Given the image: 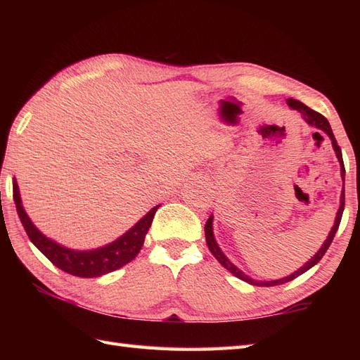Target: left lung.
<instances>
[{
  "instance_id": "obj_1",
  "label": "left lung",
  "mask_w": 360,
  "mask_h": 360,
  "mask_svg": "<svg viewBox=\"0 0 360 360\" xmlns=\"http://www.w3.org/2000/svg\"><path fill=\"white\" fill-rule=\"evenodd\" d=\"M286 102H288V105L290 106V108L297 110L298 112H300L302 116H303V119L307 120L311 127H316V128H319V129H322V131H325L328 136H330V139H331V142H333V148H334V151H335V156H338L339 162H340V176H342V179H343V184H345V167H343L342 151H340V147L338 145V141H335V137H334V134H333V129H331L330 122H328L326 117L322 116V114L314 111V110H311L309 106H307L304 103L295 101V98H288ZM343 207H345V187H342L340 207H339V210H338V215H335L334 226H333V229H331L330 235H328V238H326L325 243L322 244V248H320V249L317 250V254H316L314 257H312L308 263H304V264L300 267V269L295 271L294 274H290L289 277H285V278H278V280H272V281L254 280V278H250L249 275L244 274L243 271H240L238 267H236L233 263H231V259H229V258L224 255V252L219 249L218 243H217V240H215V235H213V215L209 217L207 223H205V227H204L205 241H207V246H209V250L212 252V255L218 259V262L221 263V266L226 267V269H227L229 272H232V274L235 275V277H238L240 280L248 281L249 285H254V286H277V285H283V283H288V281H290V280L297 278L298 275L304 274L308 269H311L312 266H316V264L320 262V259H322V257L325 255V252L328 250V248L331 246V243H333V240H334L335 232H338L339 224H340V219H342Z\"/></svg>"
}]
</instances>
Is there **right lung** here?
I'll use <instances>...</instances> for the list:
<instances>
[{
    "label": "right lung",
    "instance_id": "right-lung-1",
    "mask_svg": "<svg viewBox=\"0 0 360 360\" xmlns=\"http://www.w3.org/2000/svg\"><path fill=\"white\" fill-rule=\"evenodd\" d=\"M13 201L15 205H17L21 224L25 227L29 240L35 244V248L52 264H56L58 269L82 278L101 277V275L120 269L122 266H125L131 259H134L143 246L145 235H147L153 223V218H155V213L159 209V205L153 207L128 232H125L116 241L106 244L103 248L93 250H74L52 241L34 226L32 221L27 217V213L22 209L17 181H13Z\"/></svg>",
    "mask_w": 360,
    "mask_h": 360
}]
</instances>
